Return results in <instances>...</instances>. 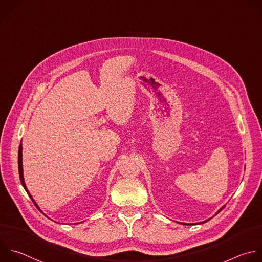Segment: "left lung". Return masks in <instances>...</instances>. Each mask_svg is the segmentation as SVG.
Wrapping results in <instances>:
<instances>
[{
  "label": "left lung",
  "instance_id": "8db88e82",
  "mask_svg": "<svg viewBox=\"0 0 262 262\" xmlns=\"http://www.w3.org/2000/svg\"><path fill=\"white\" fill-rule=\"evenodd\" d=\"M224 207H225V206H223V207H222V208H220V209H219V210H218V211H217V213H216V214H215V215H217V214H218V213H219V212H220V211H222V209H224ZM210 219H211V218H210ZM210 219H207V220H206V221H203V222H200V223H181V224H184V225H194V224H203V223H205V222H207V221H209V220H210Z\"/></svg>",
  "mask_w": 262,
  "mask_h": 262
}]
</instances>
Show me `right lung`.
I'll use <instances>...</instances> for the list:
<instances>
[{
    "instance_id": "obj_1",
    "label": "right lung",
    "mask_w": 262,
    "mask_h": 262,
    "mask_svg": "<svg viewBox=\"0 0 262 262\" xmlns=\"http://www.w3.org/2000/svg\"><path fill=\"white\" fill-rule=\"evenodd\" d=\"M18 171H19V178H20V181H21V184H23V186H24L25 190H26V191H27V193L30 195V198H31V200L33 201V203L35 204V206L40 210L39 206L37 205V203L35 202V200L33 199V196L31 195V193H30V191L28 190V188H27V186H26V183H25V178H24V168H23V146H21V143H20L19 150H18Z\"/></svg>"
}]
</instances>
